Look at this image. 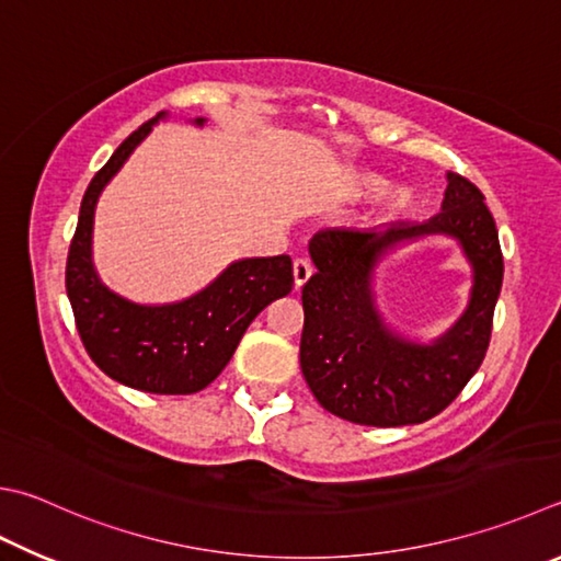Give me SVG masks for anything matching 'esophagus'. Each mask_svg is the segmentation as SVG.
<instances>
[{
    "instance_id": "34e87169",
    "label": "esophagus",
    "mask_w": 561,
    "mask_h": 561,
    "mask_svg": "<svg viewBox=\"0 0 561 561\" xmlns=\"http://www.w3.org/2000/svg\"><path fill=\"white\" fill-rule=\"evenodd\" d=\"M311 272H313V270H311V262H309V260H304V257L294 260V264H291V274H294V287L301 289L304 284L309 282Z\"/></svg>"
}]
</instances>
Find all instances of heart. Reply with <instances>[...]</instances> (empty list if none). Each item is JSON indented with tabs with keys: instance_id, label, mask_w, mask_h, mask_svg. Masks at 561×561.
<instances>
[{
	"instance_id": "b5f03b06",
	"label": "heart",
	"mask_w": 561,
	"mask_h": 561,
	"mask_svg": "<svg viewBox=\"0 0 561 561\" xmlns=\"http://www.w3.org/2000/svg\"><path fill=\"white\" fill-rule=\"evenodd\" d=\"M387 190H390V181L380 174H373V171H353V174H348V179L343 183L345 196L353 201L382 198ZM414 203L416 198L410 188H394L382 201V218L387 220L402 218L414 208Z\"/></svg>"
}]
</instances>
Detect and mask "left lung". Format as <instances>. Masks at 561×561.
<instances>
[{
    "mask_svg": "<svg viewBox=\"0 0 561 561\" xmlns=\"http://www.w3.org/2000/svg\"><path fill=\"white\" fill-rule=\"evenodd\" d=\"M442 213L380 230L329 228L309 240L313 277L304 284L301 373L323 410L355 424H422L449 407L473 378L491 343L503 254L483 193L446 174ZM446 234L472 264L465 313L434 342L392 330L377 307L374 277L404 241Z\"/></svg>",
    "mask_w": 561,
    "mask_h": 561,
    "instance_id": "1",
    "label": "left lung"
}]
</instances>
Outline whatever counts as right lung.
I'll use <instances>...</instances> for the list:
<instances>
[{
    "instance_id": "right-lung-1",
    "label": "right lung",
    "mask_w": 561,
    "mask_h": 561,
    "mask_svg": "<svg viewBox=\"0 0 561 561\" xmlns=\"http://www.w3.org/2000/svg\"><path fill=\"white\" fill-rule=\"evenodd\" d=\"M161 119L169 112L131 131L90 181L68 250L66 291L80 339L100 370L141 392L191 394L218 378L254 316L287 297L294 277L289 254L245 257L230 262L201 291L169 304L131 301L100 279L93 262L100 193ZM188 122L203 127L208 119Z\"/></svg>"
}]
</instances>
